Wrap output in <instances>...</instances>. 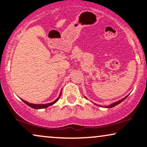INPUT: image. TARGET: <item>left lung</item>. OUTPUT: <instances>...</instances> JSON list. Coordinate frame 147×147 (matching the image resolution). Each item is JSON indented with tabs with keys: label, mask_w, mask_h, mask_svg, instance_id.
Here are the masks:
<instances>
[{
	"label": "left lung",
	"mask_w": 147,
	"mask_h": 147,
	"mask_svg": "<svg viewBox=\"0 0 147 147\" xmlns=\"http://www.w3.org/2000/svg\"><path fill=\"white\" fill-rule=\"evenodd\" d=\"M128 96V95L127 96H125V98H122V99H121V100H118V101H117L116 102H114V103H112V104H111L110 105H107V106H101V105H97V104H95V103H94V105H96V106H99V107H105V108H109V109H111V108H113V107H115V106H117V105H119V104H120L121 102H123L124 100L126 98H127ZM84 97L86 98V99H87V98L85 97V96H84Z\"/></svg>",
	"instance_id": "obj_1"
}]
</instances>
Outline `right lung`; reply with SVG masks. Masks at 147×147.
Segmentation results:
<instances>
[{
  "label": "right lung",
  "instance_id": "1",
  "mask_svg": "<svg viewBox=\"0 0 147 147\" xmlns=\"http://www.w3.org/2000/svg\"><path fill=\"white\" fill-rule=\"evenodd\" d=\"M61 94H62V93H60V96H58V98H57L56 100H55L54 101L52 102H50V103H47V104H39V105H37V104H32V103H29L28 102L25 101V100H22V101L24 102V103L26 104V105H27L28 106H29L30 107L32 108V109H45V108H47L48 107H49V106H51L53 105H54V104L56 102L60 99V96H61Z\"/></svg>",
  "mask_w": 147,
  "mask_h": 147
}]
</instances>
